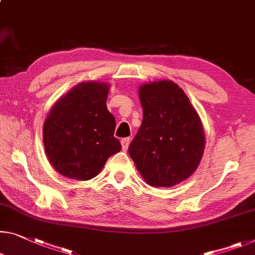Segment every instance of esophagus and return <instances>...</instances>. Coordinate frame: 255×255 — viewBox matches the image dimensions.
I'll return each mask as SVG.
<instances>
[{
  "label": "esophagus",
  "mask_w": 255,
  "mask_h": 255,
  "mask_svg": "<svg viewBox=\"0 0 255 255\" xmlns=\"http://www.w3.org/2000/svg\"><path fill=\"white\" fill-rule=\"evenodd\" d=\"M130 140H131L130 138H124V139L121 140V143H122L123 150H128V144H130Z\"/></svg>",
  "instance_id": "obj_1"
}]
</instances>
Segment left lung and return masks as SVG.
<instances>
[{
    "label": "left lung",
    "mask_w": 255,
    "mask_h": 255,
    "mask_svg": "<svg viewBox=\"0 0 255 255\" xmlns=\"http://www.w3.org/2000/svg\"><path fill=\"white\" fill-rule=\"evenodd\" d=\"M143 119L128 147L136 170L151 187L170 188L190 177L201 163L205 134L183 90L170 80L139 87Z\"/></svg>",
    "instance_id": "left-lung-1"
}]
</instances>
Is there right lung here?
<instances>
[{
    "mask_svg": "<svg viewBox=\"0 0 255 255\" xmlns=\"http://www.w3.org/2000/svg\"><path fill=\"white\" fill-rule=\"evenodd\" d=\"M109 84L81 82L56 101L43 124V144L51 165L74 180H90L122 149L114 136L115 117L106 101Z\"/></svg>",
    "mask_w": 255,
    "mask_h": 255,
    "instance_id": "add662e5",
    "label": "right lung"
}]
</instances>
